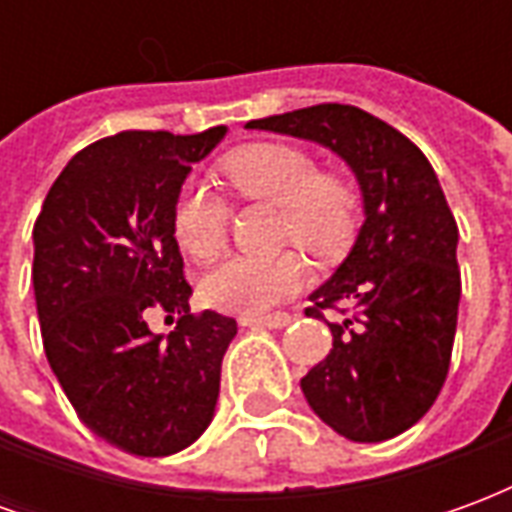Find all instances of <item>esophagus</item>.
Wrapping results in <instances>:
<instances>
[{
	"mask_svg": "<svg viewBox=\"0 0 512 512\" xmlns=\"http://www.w3.org/2000/svg\"><path fill=\"white\" fill-rule=\"evenodd\" d=\"M293 321L290 315H241V326H266V329H285Z\"/></svg>",
	"mask_w": 512,
	"mask_h": 512,
	"instance_id": "obj_1",
	"label": "esophagus"
}]
</instances>
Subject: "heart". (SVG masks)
<instances>
[{
  "label": "heart",
  "instance_id": "obj_1",
  "mask_svg": "<svg viewBox=\"0 0 512 512\" xmlns=\"http://www.w3.org/2000/svg\"><path fill=\"white\" fill-rule=\"evenodd\" d=\"M227 186L244 200L279 205L277 238L315 257H337L359 224V191L343 172L318 167L310 150L288 142H255L222 158ZM227 205L205 183L191 180L178 194L172 233L194 260H208L227 238ZM307 279L296 252L238 255L213 266L200 282L202 301L222 312L260 315L290 299Z\"/></svg>",
  "mask_w": 512,
  "mask_h": 512
}]
</instances>
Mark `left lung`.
I'll use <instances>...</instances> for the list:
<instances>
[{
    "label": "left lung",
    "instance_id": "1",
    "mask_svg": "<svg viewBox=\"0 0 512 512\" xmlns=\"http://www.w3.org/2000/svg\"><path fill=\"white\" fill-rule=\"evenodd\" d=\"M246 128L318 142L354 169L365 222L307 315L343 303L355 315L329 324L332 351L301 378V392L345 439H392L428 414L455 343L458 224L439 178L408 136L359 106H307Z\"/></svg>",
    "mask_w": 512,
    "mask_h": 512
}]
</instances>
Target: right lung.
I'll return each instance as SVG.
<instances>
[{
	"mask_svg": "<svg viewBox=\"0 0 512 512\" xmlns=\"http://www.w3.org/2000/svg\"><path fill=\"white\" fill-rule=\"evenodd\" d=\"M227 128L175 136L120 131L68 161L43 200L32 285L43 348L87 428L120 450L161 458L211 425L233 318L191 315L172 233L180 186ZM150 309L179 315L167 338Z\"/></svg>",
	"mask_w": 512,
	"mask_h": 512,
	"instance_id": "add662e5",
	"label": "right lung"
}]
</instances>
